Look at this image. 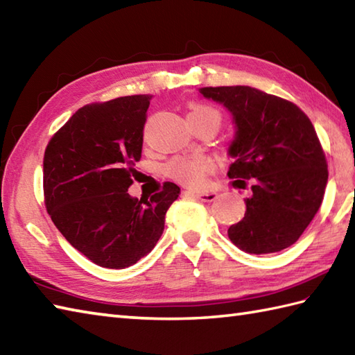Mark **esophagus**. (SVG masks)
Here are the masks:
<instances>
[{
	"label": "esophagus",
	"mask_w": 355,
	"mask_h": 355,
	"mask_svg": "<svg viewBox=\"0 0 355 355\" xmlns=\"http://www.w3.org/2000/svg\"><path fill=\"white\" fill-rule=\"evenodd\" d=\"M184 193H187V195H192V197L198 198V200L205 201V202H212V201H215V200H216V197H218V193H216L215 191H197V192H189V191H186Z\"/></svg>",
	"instance_id": "1"
}]
</instances>
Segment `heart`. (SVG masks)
Listing matches in <instances>:
<instances>
[{
  "mask_svg": "<svg viewBox=\"0 0 355 355\" xmlns=\"http://www.w3.org/2000/svg\"><path fill=\"white\" fill-rule=\"evenodd\" d=\"M187 119H212L218 125L220 123V112L209 105L193 103L187 112ZM210 171H212V162L202 155L177 157L166 168L171 178L189 187L201 186Z\"/></svg>",
  "mask_w": 355,
  "mask_h": 355,
  "instance_id": "b5f03b06",
  "label": "heart"
}]
</instances>
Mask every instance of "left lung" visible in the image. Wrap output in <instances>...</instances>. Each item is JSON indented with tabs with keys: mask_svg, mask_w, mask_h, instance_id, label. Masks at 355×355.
I'll use <instances>...</instances> for the list:
<instances>
[{
	"mask_svg": "<svg viewBox=\"0 0 355 355\" xmlns=\"http://www.w3.org/2000/svg\"><path fill=\"white\" fill-rule=\"evenodd\" d=\"M206 99L230 112L235 135L227 154L235 158L227 175L232 186L252 195L245 215L227 233L250 254L281 252L293 245L322 205L328 166L310 119L296 105L258 88L205 87Z\"/></svg>",
	"mask_w": 355,
	"mask_h": 355,
	"instance_id": "left-lung-1",
	"label": "left lung"
}]
</instances>
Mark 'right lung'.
<instances>
[{"label": "right lung", "mask_w": 355, "mask_h": 355, "mask_svg": "<svg viewBox=\"0 0 355 355\" xmlns=\"http://www.w3.org/2000/svg\"><path fill=\"white\" fill-rule=\"evenodd\" d=\"M153 96H125L78 110L44 154V195L65 239L99 267L134 266L155 247L180 187L164 183L149 200L128 193L141 157Z\"/></svg>", "instance_id": "obj_1"}]
</instances>
